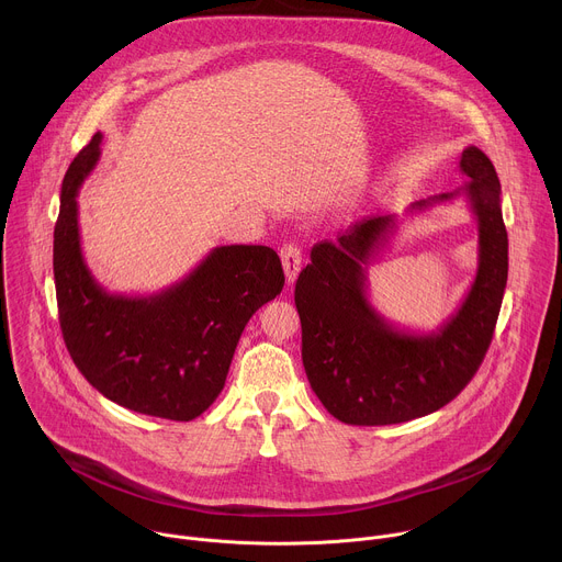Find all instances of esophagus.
Here are the masks:
<instances>
[{
	"label": "esophagus",
	"instance_id": "esophagus-1",
	"mask_svg": "<svg viewBox=\"0 0 562 562\" xmlns=\"http://www.w3.org/2000/svg\"><path fill=\"white\" fill-rule=\"evenodd\" d=\"M280 260H282V267H284V276H286V282L293 284L297 280V273L302 269V251L297 245L289 243L280 249Z\"/></svg>",
	"mask_w": 562,
	"mask_h": 562
}]
</instances>
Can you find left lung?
<instances>
[{"label":"left lung","instance_id":"8db88e82","mask_svg":"<svg viewBox=\"0 0 562 562\" xmlns=\"http://www.w3.org/2000/svg\"><path fill=\"white\" fill-rule=\"evenodd\" d=\"M453 193L414 202L409 213L464 198L477 222V269L458 311L431 334L391 325L367 295V267L386 245L395 215L367 217L338 243L311 249L295 282L302 362L325 409L347 425H397L438 412L483 362L507 286V228L492 159L467 146Z\"/></svg>","mask_w":562,"mask_h":562}]
</instances>
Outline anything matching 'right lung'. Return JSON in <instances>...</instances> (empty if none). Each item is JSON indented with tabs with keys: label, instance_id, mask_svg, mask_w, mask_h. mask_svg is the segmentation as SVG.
Here are the masks:
<instances>
[{
	"label": "right lung",
	"instance_id": "add662e5",
	"mask_svg": "<svg viewBox=\"0 0 562 562\" xmlns=\"http://www.w3.org/2000/svg\"><path fill=\"white\" fill-rule=\"evenodd\" d=\"M100 144L95 133L61 182L53 233L61 336L75 367L115 405L187 423L224 389L251 315L280 295L282 262L260 245L215 247L159 293H109L85 262L77 224V195L98 165Z\"/></svg>",
	"mask_w": 562,
	"mask_h": 562
}]
</instances>
